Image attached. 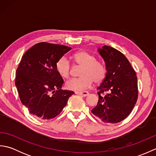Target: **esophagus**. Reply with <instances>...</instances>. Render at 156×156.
<instances>
[{
	"label": "esophagus",
	"instance_id": "esophagus-1",
	"mask_svg": "<svg viewBox=\"0 0 156 156\" xmlns=\"http://www.w3.org/2000/svg\"><path fill=\"white\" fill-rule=\"evenodd\" d=\"M76 94L82 96V97H87V96L88 95V92L87 91H83V92H76Z\"/></svg>",
	"mask_w": 156,
	"mask_h": 156
}]
</instances>
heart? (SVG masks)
Instances as JSON below:
<instances>
[{
  "label": "heart",
  "instance_id": "obj_1",
  "mask_svg": "<svg viewBox=\"0 0 156 156\" xmlns=\"http://www.w3.org/2000/svg\"><path fill=\"white\" fill-rule=\"evenodd\" d=\"M75 65L80 68V77L72 78L66 82V87L69 90L81 92L87 89L92 82L98 84L104 80L106 76V68L103 63L88 51L82 50L72 55ZM55 68L62 77L67 78L71 74L72 65L65 56L59 58L55 64Z\"/></svg>",
  "mask_w": 156,
  "mask_h": 156
}]
</instances>
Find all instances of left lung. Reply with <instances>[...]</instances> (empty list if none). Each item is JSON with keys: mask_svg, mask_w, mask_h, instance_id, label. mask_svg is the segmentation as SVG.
Segmentation results:
<instances>
[{"mask_svg": "<svg viewBox=\"0 0 156 156\" xmlns=\"http://www.w3.org/2000/svg\"><path fill=\"white\" fill-rule=\"evenodd\" d=\"M98 51L107 74L97 88L98 101L91 112L104 122L117 123L131 113L138 98L136 73L123 54L104 45Z\"/></svg>", "mask_w": 156, "mask_h": 156, "instance_id": "left-lung-1", "label": "left lung"}]
</instances>
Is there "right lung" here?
<instances>
[{
	"mask_svg": "<svg viewBox=\"0 0 156 156\" xmlns=\"http://www.w3.org/2000/svg\"><path fill=\"white\" fill-rule=\"evenodd\" d=\"M72 48L41 42L25 53L16 71L15 85L21 103L40 119H51L74 94L61 89L64 80L55 68L58 59Z\"/></svg>",
	"mask_w": 156,
	"mask_h": 156,
	"instance_id": "1",
	"label": "right lung"
}]
</instances>
